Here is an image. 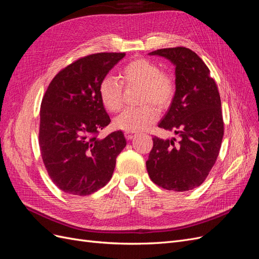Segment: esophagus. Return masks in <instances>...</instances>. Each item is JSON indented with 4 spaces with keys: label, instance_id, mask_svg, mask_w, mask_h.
Here are the masks:
<instances>
[{
    "label": "esophagus",
    "instance_id": "obj_1",
    "mask_svg": "<svg viewBox=\"0 0 259 259\" xmlns=\"http://www.w3.org/2000/svg\"><path fill=\"white\" fill-rule=\"evenodd\" d=\"M125 137H126V139H132L133 137L135 136V134H133V133H130V132H125Z\"/></svg>",
    "mask_w": 259,
    "mask_h": 259
}]
</instances>
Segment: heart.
Instances as JSON below:
<instances>
[{
	"label": "heart",
	"mask_w": 259,
	"mask_h": 259,
	"mask_svg": "<svg viewBox=\"0 0 259 259\" xmlns=\"http://www.w3.org/2000/svg\"><path fill=\"white\" fill-rule=\"evenodd\" d=\"M120 77L125 86H142L138 108H126L115 117L114 126L126 132L146 130L158 119L159 109L167 108L175 96V80L169 73L164 72L160 66L147 58H136L124 65ZM112 75H106L98 86L101 104L109 112H117L123 107V85ZM156 106L154 107L153 105Z\"/></svg>",
	"instance_id": "obj_1"
}]
</instances>
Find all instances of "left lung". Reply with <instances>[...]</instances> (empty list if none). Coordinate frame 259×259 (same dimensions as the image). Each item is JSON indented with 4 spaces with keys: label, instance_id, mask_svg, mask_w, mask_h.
Listing matches in <instances>:
<instances>
[{
    "label": "left lung",
    "instance_id": "obj_1",
    "mask_svg": "<svg viewBox=\"0 0 259 259\" xmlns=\"http://www.w3.org/2000/svg\"><path fill=\"white\" fill-rule=\"evenodd\" d=\"M150 55L176 66L175 96L159 127L174 132L179 139L153 136L148 174L166 190H191L206 179L221 150L224 120L218 88L204 61L189 49H161Z\"/></svg>",
    "mask_w": 259,
    "mask_h": 259
}]
</instances>
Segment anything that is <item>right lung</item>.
<instances>
[{"label": "right lung", "instance_id": "1", "mask_svg": "<svg viewBox=\"0 0 259 259\" xmlns=\"http://www.w3.org/2000/svg\"><path fill=\"white\" fill-rule=\"evenodd\" d=\"M125 53H97L74 60L54 76L40 110L38 145L48 174L60 190L89 195L111 179L126 140L122 131L99 138L111 120L98 86Z\"/></svg>", "mask_w": 259, "mask_h": 259}]
</instances>
